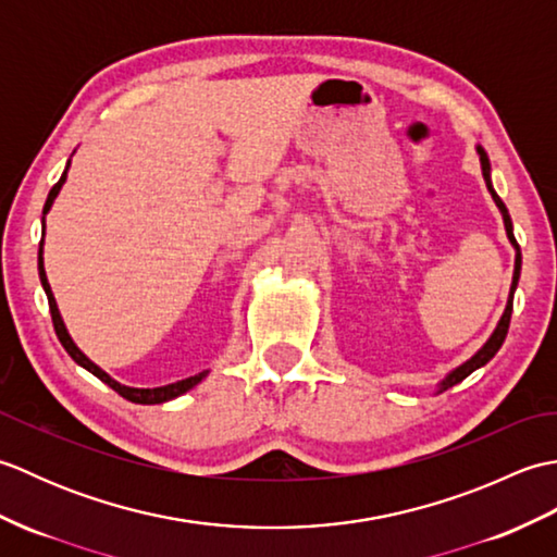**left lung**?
<instances>
[{
    "mask_svg": "<svg viewBox=\"0 0 557 557\" xmlns=\"http://www.w3.org/2000/svg\"><path fill=\"white\" fill-rule=\"evenodd\" d=\"M476 150H479V158H481L483 180H486V186H488V191H491V196H493V200H495V206H498L500 212H503L505 230H507V239H510V244L515 246V251H517V256H515V277H512V287H510V299H507L505 313H503V318H500L498 327H495V333L491 335V339L486 342V345H483V347L474 354V357L461 363L459 369H455L453 373H449V375L445 377V381L441 383V393H443V389H447V387H453V385L465 381L467 375H471L476 369H481V366H486V363L495 357V354H498V349L503 347V342H505V337H507V327H510V318H512V299H515V289H517V282H519V270H522V251H519V244H517V239H515L510 212H507V208H505V203L500 200V196L493 191V184H491V162H488L486 150H483L481 146H479Z\"/></svg>",
    "mask_w": 557,
    "mask_h": 557,
    "instance_id": "left-lung-1",
    "label": "left lung"
}]
</instances>
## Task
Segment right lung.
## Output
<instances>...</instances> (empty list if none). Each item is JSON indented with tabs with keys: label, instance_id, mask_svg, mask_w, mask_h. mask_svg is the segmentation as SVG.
I'll use <instances>...</instances> for the list:
<instances>
[{
	"label": "right lung",
	"instance_id": "1",
	"mask_svg": "<svg viewBox=\"0 0 557 557\" xmlns=\"http://www.w3.org/2000/svg\"><path fill=\"white\" fill-rule=\"evenodd\" d=\"M66 168H69V164H66ZM64 180H66V170H64V174H62V180H59V182L52 186L50 196H47V200H45V208H42V215H45L47 210L52 208V200L57 198L59 188H62ZM42 236H45V218H42ZM38 272H40L42 289H45V294H47V301H50V313H52L54 333H57L59 342H62V347L66 349L69 357L74 359L78 366H83V369H86V371H90V373L96 375V377H100L102 383H108V385L114 389V393H120L124 399H128V401H136V405H160V401H168V399H174V397H180V395L188 393V389H191L194 385H198V383L203 381V377L208 375V371H203V373H198V375L186 377V381H176V383H172V385H162V387H126V385H122V383L112 381V377H110L108 373H104L102 369H98V366L92 363V361L86 357V354H83V351L74 345V339L69 337L66 327H64V321H62V315H59L57 301H54V297H52L50 282H47V275H45V265H42V242H40V248H38Z\"/></svg>",
	"mask_w": 557,
	"mask_h": 557
}]
</instances>
